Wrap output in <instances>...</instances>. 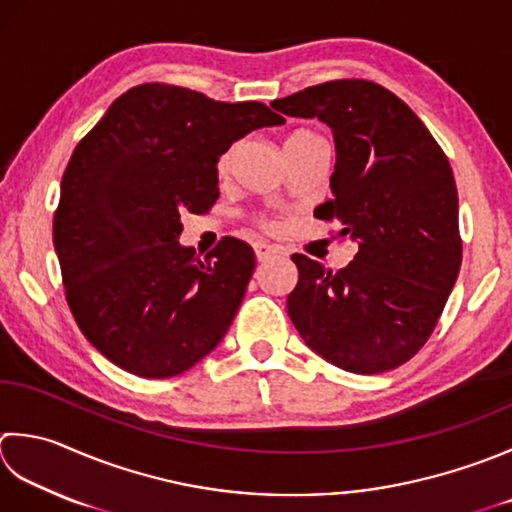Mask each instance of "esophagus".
Wrapping results in <instances>:
<instances>
[{
	"instance_id": "esophagus-1",
	"label": "esophagus",
	"mask_w": 512,
	"mask_h": 512,
	"mask_svg": "<svg viewBox=\"0 0 512 512\" xmlns=\"http://www.w3.org/2000/svg\"><path fill=\"white\" fill-rule=\"evenodd\" d=\"M255 255H257V262H268V259H273L279 255V250L275 246L270 244H264V242H257L255 246Z\"/></svg>"
}]
</instances>
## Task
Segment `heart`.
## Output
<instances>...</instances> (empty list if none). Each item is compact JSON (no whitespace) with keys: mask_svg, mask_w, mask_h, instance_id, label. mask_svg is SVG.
Returning a JSON list of instances; mask_svg holds the SVG:
<instances>
[{"mask_svg":"<svg viewBox=\"0 0 512 512\" xmlns=\"http://www.w3.org/2000/svg\"><path fill=\"white\" fill-rule=\"evenodd\" d=\"M304 137H313V133H306V130H299V133H295L293 137H290L288 142H295V139H304ZM230 157H233V150H228V153H224L222 159H219V170H226V168H228Z\"/></svg>","mask_w":512,"mask_h":512,"instance_id":"obj_1","label":"heart"}]
</instances>
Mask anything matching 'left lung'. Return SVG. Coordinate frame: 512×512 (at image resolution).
I'll use <instances>...</instances> for the list:
<instances>
[{"mask_svg": "<svg viewBox=\"0 0 512 512\" xmlns=\"http://www.w3.org/2000/svg\"><path fill=\"white\" fill-rule=\"evenodd\" d=\"M270 106L333 130V197L315 217L339 222V237L359 246L339 270L293 255L290 322L310 350L348 373L406 364L435 330L462 266L448 157L402 99L368 79H335Z\"/></svg>", "mask_w": 512, "mask_h": 512, "instance_id": "left-lung-1", "label": "left lung"}]
</instances>
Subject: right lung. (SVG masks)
I'll use <instances>...</instances> for the list:
<instances>
[{
	"mask_svg": "<svg viewBox=\"0 0 512 512\" xmlns=\"http://www.w3.org/2000/svg\"><path fill=\"white\" fill-rule=\"evenodd\" d=\"M284 124L259 102L142 84L117 97L64 170L53 244L66 302L108 362L146 379L182 375L233 324L255 270L242 239L202 259L182 215L217 202V162L250 130Z\"/></svg>",
	"mask_w": 512,
	"mask_h": 512,
	"instance_id": "1",
	"label": "right lung"
}]
</instances>
